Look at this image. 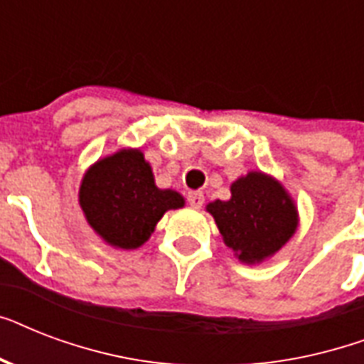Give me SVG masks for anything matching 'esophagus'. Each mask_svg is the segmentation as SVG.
I'll use <instances>...</instances> for the list:
<instances>
[{"label":"esophagus","instance_id":"34e87169","mask_svg":"<svg viewBox=\"0 0 364 364\" xmlns=\"http://www.w3.org/2000/svg\"><path fill=\"white\" fill-rule=\"evenodd\" d=\"M187 200L188 204L198 210V208H202V204H204V194L200 193V191H191V193L187 194Z\"/></svg>","mask_w":364,"mask_h":364}]
</instances>
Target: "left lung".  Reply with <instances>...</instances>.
I'll return each mask as SVG.
<instances>
[{
	"instance_id": "left-lung-1",
	"label": "left lung",
	"mask_w": 364,
	"mask_h": 364,
	"mask_svg": "<svg viewBox=\"0 0 364 364\" xmlns=\"http://www.w3.org/2000/svg\"><path fill=\"white\" fill-rule=\"evenodd\" d=\"M223 242L245 264H260L299 228V210L287 188L264 171H247L230 185V198L205 205Z\"/></svg>"
}]
</instances>
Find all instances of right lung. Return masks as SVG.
Masks as SVG:
<instances>
[{"mask_svg":"<svg viewBox=\"0 0 364 364\" xmlns=\"http://www.w3.org/2000/svg\"><path fill=\"white\" fill-rule=\"evenodd\" d=\"M79 205L94 232L117 249H137L151 238L166 211L185 198L159 188L153 168L139 149H119L96 160L81 179Z\"/></svg>","mask_w":364,"mask_h":364,"instance_id":"add662e5","label":"right lung"}]
</instances>
